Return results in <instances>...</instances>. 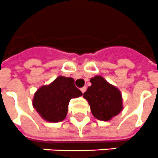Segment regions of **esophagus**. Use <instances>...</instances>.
Wrapping results in <instances>:
<instances>
[{"instance_id":"1","label":"esophagus","mask_w":158,"mask_h":158,"mask_svg":"<svg viewBox=\"0 0 158 158\" xmlns=\"http://www.w3.org/2000/svg\"><path fill=\"white\" fill-rule=\"evenodd\" d=\"M81 92H82V93H84V92H85V90H86V87L84 86V87H82V88H81Z\"/></svg>"}]
</instances>
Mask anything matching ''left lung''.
Segmentation results:
<instances>
[{
    "label": "left lung",
    "mask_w": 158,
    "mask_h": 158,
    "mask_svg": "<svg viewBox=\"0 0 158 158\" xmlns=\"http://www.w3.org/2000/svg\"><path fill=\"white\" fill-rule=\"evenodd\" d=\"M91 85L88 87L83 97L87 99L92 114L101 121H109L122 110V94L100 76L90 79Z\"/></svg>",
    "instance_id": "obj_1"
}]
</instances>
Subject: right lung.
<instances>
[{"instance_id":"right-lung-1","label":"right lung","mask_w":158,"mask_h":158,"mask_svg":"<svg viewBox=\"0 0 158 158\" xmlns=\"http://www.w3.org/2000/svg\"><path fill=\"white\" fill-rule=\"evenodd\" d=\"M82 95L72 77H59L50 85H43L34 94V108L45 121L61 122L66 117L70 99Z\"/></svg>"}]
</instances>
